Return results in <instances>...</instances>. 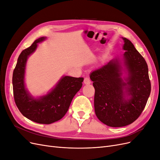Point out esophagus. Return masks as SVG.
Wrapping results in <instances>:
<instances>
[{
    "mask_svg": "<svg viewBox=\"0 0 160 160\" xmlns=\"http://www.w3.org/2000/svg\"><path fill=\"white\" fill-rule=\"evenodd\" d=\"M83 83L85 84H86V85L91 83V80H90V79L89 78V77H85L84 81H83Z\"/></svg>",
    "mask_w": 160,
    "mask_h": 160,
    "instance_id": "obj_1",
    "label": "esophagus"
}]
</instances>
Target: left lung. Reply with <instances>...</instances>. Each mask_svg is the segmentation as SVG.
<instances>
[{
  "instance_id": "left-lung-1",
  "label": "left lung",
  "mask_w": 160,
  "mask_h": 160,
  "mask_svg": "<svg viewBox=\"0 0 160 160\" xmlns=\"http://www.w3.org/2000/svg\"><path fill=\"white\" fill-rule=\"evenodd\" d=\"M125 51L124 65L128 71L125 83L122 79V66L119 59L111 60L107 64L91 73L95 88L94 107L98 118L110 127L119 128L135 122L146 107L151 92L147 62L136 50L133 43L123 38ZM124 88L130 96L125 99Z\"/></svg>"
}]
</instances>
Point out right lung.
Returning <instances> with one entry per match:
<instances>
[{
    "label": "right lung",
    "instance_id": "obj_1",
    "mask_svg": "<svg viewBox=\"0 0 160 160\" xmlns=\"http://www.w3.org/2000/svg\"><path fill=\"white\" fill-rule=\"evenodd\" d=\"M45 39L44 37L38 38L19 55L12 75L13 95L18 110L25 117L38 123L50 124L66 114L72 98L81 88L83 78L65 76L47 95L39 99L30 96L24 83L27 60L35 51L37 43Z\"/></svg>",
    "mask_w": 160,
    "mask_h": 160
}]
</instances>
